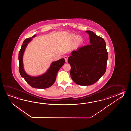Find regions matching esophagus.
Masks as SVG:
<instances>
[{
  "label": "esophagus",
  "mask_w": 131,
  "mask_h": 131,
  "mask_svg": "<svg viewBox=\"0 0 131 131\" xmlns=\"http://www.w3.org/2000/svg\"><path fill=\"white\" fill-rule=\"evenodd\" d=\"M64 59H65V61L66 62H67V59H68V57L67 56H64Z\"/></svg>",
  "instance_id": "1"
}]
</instances>
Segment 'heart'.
<instances>
[{"label":"heart","mask_w":131,"mask_h":131,"mask_svg":"<svg viewBox=\"0 0 131 131\" xmlns=\"http://www.w3.org/2000/svg\"><path fill=\"white\" fill-rule=\"evenodd\" d=\"M77 38L76 39V42H75V45L76 46H80L81 45H82L84 42V39L81 36H78L77 37V36L75 35L74 34H72L71 35V39H74Z\"/></svg>","instance_id":"heart-1"}]
</instances>
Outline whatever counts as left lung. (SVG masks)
<instances>
[{
	"instance_id": "1",
	"label": "left lung",
	"mask_w": 131,
	"mask_h": 131,
	"mask_svg": "<svg viewBox=\"0 0 131 131\" xmlns=\"http://www.w3.org/2000/svg\"><path fill=\"white\" fill-rule=\"evenodd\" d=\"M90 45L78 48L68 58L71 66L70 75L75 83L89 86L96 82L106 72L108 53L104 39L91 31Z\"/></svg>"
}]
</instances>
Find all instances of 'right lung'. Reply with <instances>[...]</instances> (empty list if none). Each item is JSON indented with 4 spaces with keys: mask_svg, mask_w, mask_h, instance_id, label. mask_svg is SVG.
Instances as JSON below:
<instances>
[{
    "mask_svg": "<svg viewBox=\"0 0 131 131\" xmlns=\"http://www.w3.org/2000/svg\"><path fill=\"white\" fill-rule=\"evenodd\" d=\"M33 36L25 39L22 43V46L19 53V71L20 74L25 81L30 86L37 89H46L52 86L56 80L57 74L59 70L64 64V59H61L58 61L52 62L47 71L43 74L38 76H31L25 72L23 64V55L25 49L28 43L32 40Z\"/></svg>",
    "mask_w": 131,
    "mask_h": 131,
    "instance_id": "1",
    "label": "right lung"
}]
</instances>
